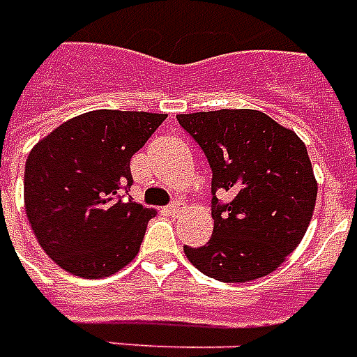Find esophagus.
<instances>
[{"label": "esophagus", "instance_id": "obj_1", "mask_svg": "<svg viewBox=\"0 0 357 357\" xmlns=\"http://www.w3.org/2000/svg\"><path fill=\"white\" fill-rule=\"evenodd\" d=\"M166 214H170V216H179V214H181V206H179L178 202L168 204V206H166Z\"/></svg>", "mask_w": 357, "mask_h": 357}]
</instances>
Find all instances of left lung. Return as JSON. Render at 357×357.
I'll use <instances>...</instances> for the list:
<instances>
[{
	"instance_id": "obj_1",
	"label": "left lung",
	"mask_w": 357,
	"mask_h": 357,
	"mask_svg": "<svg viewBox=\"0 0 357 357\" xmlns=\"http://www.w3.org/2000/svg\"><path fill=\"white\" fill-rule=\"evenodd\" d=\"M212 168L214 235L204 247H183L204 275L245 283L275 271L304 239L317 181L304 141L252 109L178 114ZM216 190L232 195L218 205Z\"/></svg>"
}]
</instances>
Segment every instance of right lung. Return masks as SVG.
<instances>
[{
  "label": "right lung",
  "mask_w": 357,
  "mask_h": 357,
  "mask_svg": "<svg viewBox=\"0 0 357 357\" xmlns=\"http://www.w3.org/2000/svg\"><path fill=\"white\" fill-rule=\"evenodd\" d=\"M166 114L89 110L47 133L24 168V208L53 262L86 279L112 275L137 256L156 212L122 201L130 160Z\"/></svg>",
  "instance_id": "right-lung-1"
}]
</instances>
